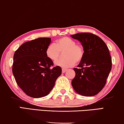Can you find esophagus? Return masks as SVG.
I'll list each match as a JSON object with an SVG mask.
<instances>
[{
  "label": "esophagus",
  "mask_w": 124,
  "mask_h": 124,
  "mask_svg": "<svg viewBox=\"0 0 124 124\" xmlns=\"http://www.w3.org/2000/svg\"><path fill=\"white\" fill-rule=\"evenodd\" d=\"M66 70H67V69H64V68H62V73H64L65 72H66Z\"/></svg>",
  "instance_id": "34e87169"
}]
</instances>
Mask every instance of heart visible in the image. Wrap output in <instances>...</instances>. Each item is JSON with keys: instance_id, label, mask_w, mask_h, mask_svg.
I'll return each instance as SVG.
<instances>
[{"instance_id": "obj_1", "label": "heart", "mask_w": 124, "mask_h": 124, "mask_svg": "<svg viewBox=\"0 0 124 124\" xmlns=\"http://www.w3.org/2000/svg\"><path fill=\"white\" fill-rule=\"evenodd\" d=\"M63 51L65 58L58 60L55 64L64 68L71 67L76 62H80L85 54L83 46L77 44L75 41L69 37H62L59 39L55 44H51L47 46L46 55L50 60L55 61L60 56L61 52Z\"/></svg>"}]
</instances>
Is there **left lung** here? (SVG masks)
Here are the masks:
<instances>
[{
  "label": "left lung",
  "instance_id": "1",
  "mask_svg": "<svg viewBox=\"0 0 124 124\" xmlns=\"http://www.w3.org/2000/svg\"><path fill=\"white\" fill-rule=\"evenodd\" d=\"M71 37L79 41L85 51L78 68H74L75 76L71 85L78 94L95 96L105 87L112 68L109 50L105 42L93 33H78Z\"/></svg>",
  "mask_w": 124,
  "mask_h": 124
}]
</instances>
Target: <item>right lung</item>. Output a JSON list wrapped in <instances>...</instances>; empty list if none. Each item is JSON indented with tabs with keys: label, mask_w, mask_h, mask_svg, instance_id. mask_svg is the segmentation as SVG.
Segmentation results:
<instances>
[{
	"label": "right lung",
	"mask_w": 124,
	"mask_h": 124,
	"mask_svg": "<svg viewBox=\"0 0 124 124\" xmlns=\"http://www.w3.org/2000/svg\"><path fill=\"white\" fill-rule=\"evenodd\" d=\"M49 37L39 38L22 44L15 51L12 72L16 83L27 96H47L54 87L62 68L47 58L46 50L51 43Z\"/></svg>",
	"instance_id": "right-lung-1"
}]
</instances>
